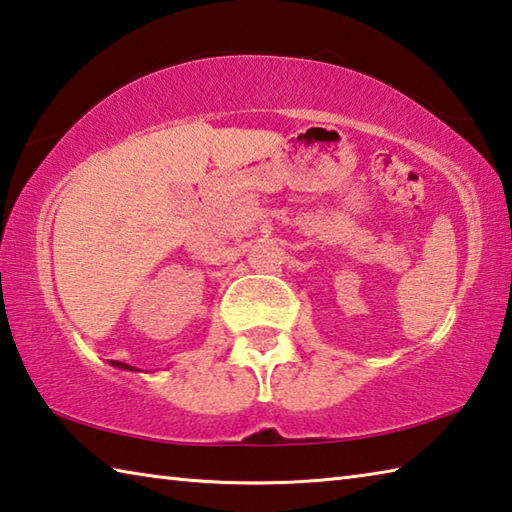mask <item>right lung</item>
I'll use <instances>...</instances> for the list:
<instances>
[{
	"mask_svg": "<svg viewBox=\"0 0 512 512\" xmlns=\"http://www.w3.org/2000/svg\"><path fill=\"white\" fill-rule=\"evenodd\" d=\"M109 362L114 367H120V369H134V367H129V365H125V362H118V360H109Z\"/></svg>",
	"mask_w": 512,
	"mask_h": 512,
	"instance_id": "obj_1",
	"label": "right lung"
}]
</instances>
